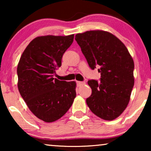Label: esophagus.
<instances>
[{
    "label": "esophagus",
    "mask_w": 151,
    "mask_h": 151,
    "mask_svg": "<svg viewBox=\"0 0 151 151\" xmlns=\"http://www.w3.org/2000/svg\"><path fill=\"white\" fill-rule=\"evenodd\" d=\"M85 84V82H81V81H77V85L78 86H80Z\"/></svg>",
    "instance_id": "esophagus-1"
}]
</instances>
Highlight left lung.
<instances>
[{"instance_id": "1", "label": "left lung", "mask_w": 151, "mask_h": 151, "mask_svg": "<svg viewBox=\"0 0 151 151\" xmlns=\"http://www.w3.org/2000/svg\"><path fill=\"white\" fill-rule=\"evenodd\" d=\"M75 39L91 69L100 67V81H88L92 93L86 104L100 118L115 119L129 102L134 86L133 60L124 43L108 32L88 31L76 34Z\"/></svg>"}]
</instances>
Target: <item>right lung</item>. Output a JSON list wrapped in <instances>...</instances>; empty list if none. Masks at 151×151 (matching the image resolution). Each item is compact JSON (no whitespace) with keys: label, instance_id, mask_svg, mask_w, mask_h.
Returning <instances> with one entry per match:
<instances>
[{"label":"right lung","instance_id":"add662e5","mask_svg":"<svg viewBox=\"0 0 151 151\" xmlns=\"http://www.w3.org/2000/svg\"><path fill=\"white\" fill-rule=\"evenodd\" d=\"M73 38L74 34L37 37L27 45L18 63L20 96L30 111L45 122H53L63 117L76 96V82L53 78Z\"/></svg>","mask_w":151,"mask_h":151}]
</instances>
